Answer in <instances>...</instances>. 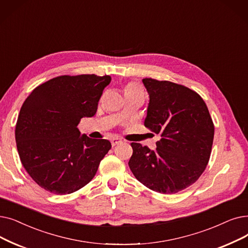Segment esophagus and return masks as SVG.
I'll list each match as a JSON object with an SVG mask.
<instances>
[{"label":"esophagus","mask_w":248,"mask_h":248,"mask_svg":"<svg viewBox=\"0 0 248 248\" xmlns=\"http://www.w3.org/2000/svg\"><path fill=\"white\" fill-rule=\"evenodd\" d=\"M110 142H111V146L114 147V146H116L118 144H121L122 143V140L118 139V138H113V139H111Z\"/></svg>","instance_id":"1"}]
</instances>
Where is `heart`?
I'll use <instances>...</instances> for the list:
<instances>
[{"label":"heart","mask_w":248,"mask_h":248,"mask_svg":"<svg viewBox=\"0 0 248 248\" xmlns=\"http://www.w3.org/2000/svg\"><path fill=\"white\" fill-rule=\"evenodd\" d=\"M124 95H140V87L136 82H130L125 85L124 87Z\"/></svg>","instance_id":"1"}]
</instances>
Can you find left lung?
Returning a JSON list of instances; mask_svg holds the SVG:
<instances>
[{
  "mask_svg": "<svg viewBox=\"0 0 248 248\" xmlns=\"http://www.w3.org/2000/svg\"><path fill=\"white\" fill-rule=\"evenodd\" d=\"M149 94L145 126L161 135L156 150L132 143L128 161L135 177L148 188L170 195L191 186L206 169L215 126L207 104L184 85L143 79Z\"/></svg>",
  "mask_w": 248,
  "mask_h": 248,
  "instance_id": "1",
  "label": "left lung"
}]
</instances>
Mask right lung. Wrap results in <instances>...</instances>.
<instances>
[{
    "label": "right lung",
    "mask_w": 248,
    "mask_h": 248,
    "mask_svg": "<svg viewBox=\"0 0 248 248\" xmlns=\"http://www.w3.org/2000/svg\"><path fill=\"white\" fill-rule=\"evenodd\" d=\"M108 75H63L40 84L21 107L15 127L18 154L46 190L67 195L92 180L109 141L80 136L78 124L96 113Z\"/></svg>",
    "instance_id": "obj_1"
}]
</instances>
